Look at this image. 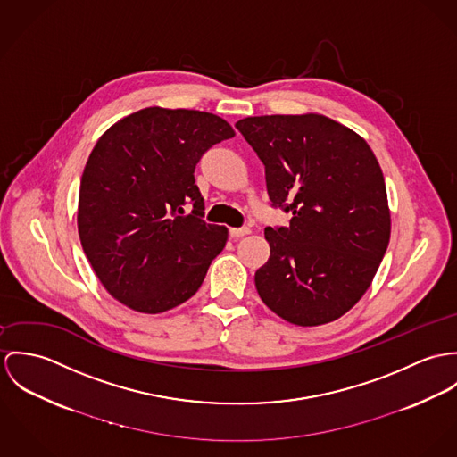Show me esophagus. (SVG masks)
<instances>
[{
  "label": "esophagus",
  "mask_w": 457,
  "mask_h": 457,
  "mask_svg": "<svg viewBox=\"0 0 457 457\" xmlns=\"http://www.w3.org/2000/svg\"><path fill=\"white\" fill-rule=\"evenodd\" d=\"M249 233H251L249 228H231V229H229V235H231L233 238H240V237H245V235H249Z\"/></svg>",
  "instance_id": "1"
}]
</instances>
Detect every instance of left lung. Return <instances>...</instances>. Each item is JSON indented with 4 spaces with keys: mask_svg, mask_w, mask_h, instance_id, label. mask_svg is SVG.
Listing matches in <instances>:
<instances>
[{
    "mask_svg": "<svg viewBox=\"0 0 457 457\" xmlns=\"http://www.w3.org/2000/svg\"><path fill=\"white\" fill-rule=\"evenodd\" d=\"M266 168L275 206L289 228H266L268 261L255 289L296 326L337 320L371 286L391 238L382 168L351 128L320 113L259 115L237 122Z\"/></svg>",
    "mask_w": 457,
    "mask_h": 457,
    "instance_id": "1",
    "label": "left lung"
}]
</instances>
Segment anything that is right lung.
Wrapping results in <instances>:
<instances>
[{
    "label": "right lung",
    "mask_w": 457,
    "mask_h": 457,
    "mask_svg": "<svg viewBox=\"0 0 457 457\" xmlns=\"http://www.w3.org/2000/svg\"><path fill=\"white\" fill-rule=\"evenodd\" d=\"M233 137L219 115L162 106L129 113L100 137L82 173L77 226L84 253L117 302L161 313L196 295L228 228L202 219L195 168L204 151Z\"/></svg>",
    "instance_id": "right-lung-1"
}]
</instances>
